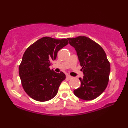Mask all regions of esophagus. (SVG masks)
I'll return each mask as SVG.
<instances>
[{
  "label": "esophagus",
  "instance_id": "obj_1",
  "mask_svg": "<svg viewBox=\"0 0 128 128\" xmlns=\"http://www.w3.org/2000/svg\"><path fill=\"white\" fill-rule=\"evenodd\" d=\"M72 78V77L70 76V75H68V74L66 75V78H68V79H70Z\"/></svg>",
  "mask_w": 128,
  "mask_h": 128
}]
</instances>
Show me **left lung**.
<instances>
[{
  "label": "left lung",
  "mask_w": 128,
  "mask_h": 128,
  "mask_svg": "<svg viewBox=\"0 0 128 128\" xmlns=\"http://www.w3.org/2000/svg\"><path fill=\"white\" fill-rule=\"evenodd\" d=\"M78 55L84 76L74 95L84 100H92L104 92L109 81L110 64L100 45L85 36L68 38Z\"/></svg>",
  "instance_id": "obj_1"
}]
</instances>
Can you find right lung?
<instances>
[{
	"mask_svg": "<svg viewBox=\"0 0 128 128\" xmlns=\"http://www.w3.org/2000/svg\"><path fill=\"white\" fill-rule=\"evenodd\" d=\"M68 44L67 39L45 36L30 45L24 52L19 66V76L24 91L38 101H46L56 95L59 86L66 78L62 72L50 70L51 61Z\"/></svg>",
	"mask_w": 128,
	"mask_h": 128,
	"instance_id": "1",
	"label": "right lung"
}]
</instances>
